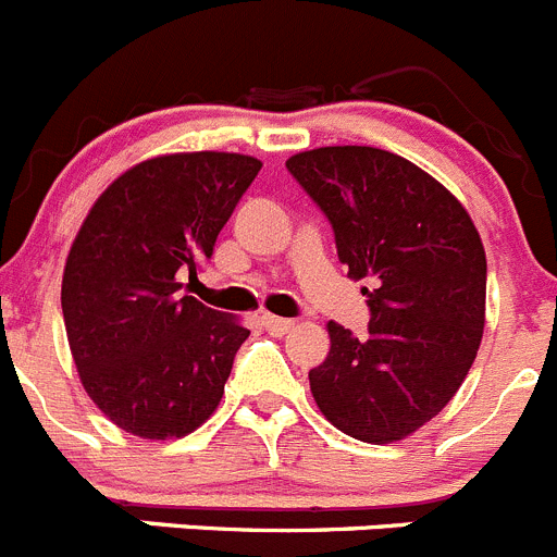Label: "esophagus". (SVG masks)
<instances>
[{"label": "esophagus", "mask_w": 557, "mask_h": 557, "mask_svg": "<svg viewBox=\"0 0 557 557\" xmlns=\"http://www.w3.org/2000/svg\"><path fill=\"white\" fill-rule=\"evenodd\" d=\"M262 325H264V331H270V334L282 336V334H289V331L295 329V320L275 318V314H262Z\"/></svg>", "instance_id": "34e87169"}]
</instances>
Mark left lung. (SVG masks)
Returning <instances> with one entry per match:
<instances>
[{
  "label": "left lung",
  "instance_id": "8db88e82",
  "mask_svg": "<svg viewBox=\"0 0 557 557\" xmlns=\"http://www.w3.org/2000/svg\"><path fill=\"white\" fill-rule=\"evenodd\" d=\"M329 215L339 262L367 278L370 325L331 320V350L309 372L336 431L392 445L453 400L486 323V251L463 203L420 165L372 146H323L287 160Z\"/></svg>",
  "mask_w": 557,
  "mask_h": 557
}]
</instances>
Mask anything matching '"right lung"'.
Returning a JSON list of instances; mask_svg holds the SVG:
<instances>
[{"instance_id": "add662e5", "label": "right lung", "mask_w": 557, "mask_h": 557, "mask_svg": "<svg viewBox=\"0 0 557 557\" xmlns=\"http://www.w3.org/2000/svg\"><path fill=\"white\" fill-rule=\"evenodd\" d=\"M262 162L178 151L121 173L82 221L63 270V320L79 381L101 414L140 438H182L221 406L251 331L178 295L212 257Z\"/></svg>"}]
</instances>
